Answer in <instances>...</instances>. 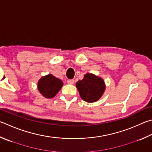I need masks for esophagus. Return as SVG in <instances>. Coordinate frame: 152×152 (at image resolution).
<instances>
[{"label":"esophagus","instance_id":"obj_1","mask_svg":"<svg viewBox=\"0 0 152 152\" xmlns=\"http://www.w3.org/2000/svg\"><path fill=\"white\" fill-rule=\"evenodd\" d=\"M67 83L68 84H73L74 83V80L71 79V80H67Z\"/></svg>","mask_w":152,"mask_h":152}]
</instances>
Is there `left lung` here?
Segmentation results:
<instances>
[{
  "instance_id": "left-lung-1",
  "label": "left lung",
  "mask_w": 152,
  "mask_h": 152,
  "mask_svg": "<svg viewBox=\"0 0 152 152\" xmlns=\"http://www.w3.org/2000/svg\"><path fill=\"white\" fill-rule=\"evenodd\" d=\"M76 86L81 98L87 102L98 100L105 90L103 79L89 73L85 74L82 80L77 82Z\"/></svg>"
}]
</instances>
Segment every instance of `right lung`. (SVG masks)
Here are the masks:
<instances>
[{
    "mask_svg": "<svg viewBox=\"0 0 152 152\" xmlns=\"http://www.w3.org/2000/svg\"><path fill=\"white\" fill-rule=\"evenodd\" d=\"M62 86V81L52 74H48L38 81V89L45 98H52L59 92Z\"/></svg>",
    "mask_w": 152,
    "mask_h": 152,
    "instance_id": "1",
    "label": "right lung"
}]
</instances>
